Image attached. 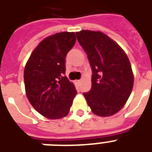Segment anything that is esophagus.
<instances>
[{
  "mask_svg": "<svg viewBox=\"0 0 152 152\" xmlns=\"http://www.w3.org/2000/svg\"><path fill=\"white\" fill-rule=\"evenodd\" d=\"M76 83H78V84H80V83H81V80H76Z\"/></svg>",
  "mask_w": 152,
  "mask_h": 152,
  "instance_id": "1",
  "label": "esophagus"
}]
</instances>
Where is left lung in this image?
<instances>
[{"label": "left lung", "mask_w": 152, "mask_h": 152, "mask_svg": "<svg viewBox=\"0 0 152 152\" xmlns=\"http://www.w3.org/2000/svg\"><path fill=\"white\" fill-rule=\"evenodd\" d=\"M92 70L90 91L83 93L93 113L115 114L126 103L133 87V73L127 55L118 43L100 31L76 32Z\"/></svg>", "instance_id": "obj_1"}]
</instances>
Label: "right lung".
<instances>
[{"label": "right lung", "mask_w": 152, "mask_h": 152, "mask_svg": "<svg viewBox=\"0 0 152 152\" xmlns=\"http://www.w3.org/2000/svg\"><path fill=\"white\" fill-rule=\"evenodd\" d=\"M74 32H60L47 37L30 56L24 69L27 97L44 117L59 119L68 115L76 88L65 74V57L76 42Z\"/></svg>", "instance_id": "right-lung-1"}]
</instances>
